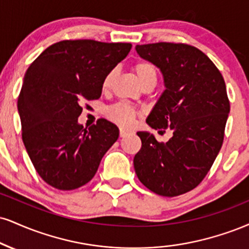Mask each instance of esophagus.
Masks as SVG:
<instances>
[{"label":"esophagus","instance_id":"obj_1","mask_svg":"<svg viewBox=\"0 0 249 249\" xmlns=\"http://www.w3.org/2000/svg\"><path fill=\"white\" fill-rule=\"evenodd\" d=\"M130 133H131L130 130H125V128H121V130H119V136H121V138L126 137L127 134H130Z\"/></svg>","mask_w":249,"mask_h":249}]
</instances>
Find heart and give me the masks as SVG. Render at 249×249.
<instances>
[{
  "label": "heart",
  "instance_id": "obj_1",
  "mask_svg": "<svg viewBox=\"0 0 249 249\" xmlns=\"http://www.w3.org/2000/svg\"><path fill=\"white\" fill-rule=\"evenodd\" d=\"M131 70H132L133 73L136 74V76L138 77V80H139V82L142 83L143 89L151 88V87L153 88V87L157 85L158 70L153 62L148 61V60L139 59L131 65ZM116 76V70H111L107 71L106 76H104L103 81H102V89H103V91L110 90ZM138 111L133 107H131L130 104L123 103V102L107 107L106 109L107 118L109 119V121L115 123V124H118L124 127L130 126L134 119H136Z\"/></svg>",
  "mask_w": 249,
  "mask_h": 249
}]
</instances>
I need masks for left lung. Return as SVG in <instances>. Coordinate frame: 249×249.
Masks as SVG:
<instances>
[{
	"mask_svg": "<svg viewBox=\"0 0 249 249\" xmlns=\"http://www.w3.org/2000/svg\"><path fill=\"white\" fill-rule=\"evenodd\" d=\"M136 50L160 68L166 86L146 122L155 130L169 128L173 137L160 142L138 132L142 148L134 170L154 194L179 196L204 179L223 145L230 112L225 81L210 58L191 45L163 41Z\"/></svg>",
	"mask_w": 249,
	"mask_h": 249,
	"instance_id": "left-lung-1",
	"label": "left lung"
}]
</instances>
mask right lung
<instances>
[{"mask_svg": "<svg viewBox=\"0 0 249 249\" xmlns=\"http://www.w3.org/2000/svg\"><path fill=\"white\" fill-rule=\"evenodd\" d=\"M130 43L67 39L51 45L30 65L18 102L22 139L35 169L58 190L88 183L118 139V127L101 118L87 130L82 107L98 100L102 81L130 52Z\"/></svg>", "mask_w": 249, "mask_h": 249, "instance_id": "add662e5", "label": "right lung"}]
</instances>
